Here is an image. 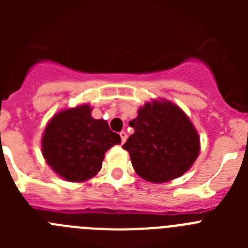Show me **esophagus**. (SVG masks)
I'll use <instances>...</instances> for the list:
<instances>
[{"label": "esophagus", "mask_w": 248, "mask_h": 248, "mask_svg": "<svg viewBox=\"0 0 248 248\" xmlns=\"http://www.w3.org/2000/svg\"><path fill=\"white\" fill-rule=\"evenodd\" d=\"M120 138H122V143L124 144L126 141V138H128V135H126L125 131H120Z\"/></svg>", "instance_id": "1"}]
</instances>
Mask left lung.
<instances>
[{
    "instance_id": "1",
    "label": "left lung",
    "mask_w": 248,
    "mask_h": 248,
    "mask_svg": "<svg viewBox=\"0 0 248 248\" xmlns=\"http://www.w3.org/2000/svg\"><path fill=\"white\" fill-rule=\"evenodd\" d=\"M134 128L123 145L135 172L150 183H166L185 174L200 151L198 131L177 105L153 100L129 123Z\"/></svg>"
}]
</instances>
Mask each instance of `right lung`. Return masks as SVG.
Segmentation results:
<instances>
[{"label":"right lung","instance_id":"1","mask_svg":"<svg viewBox=\"0 0 248 248\" xmlns=\"http://www.w3.org/2000/svg\"><path fill=\"white\" fill-rule=\"evenodd\" d=\"M122 139L108 123L92 117L88 104L65 109L46 126L42 154L54 172L67 181L82 183L102 169L104 154Z\"/></svg>","mask_w":248,"mask_h":248}]
</instances>
